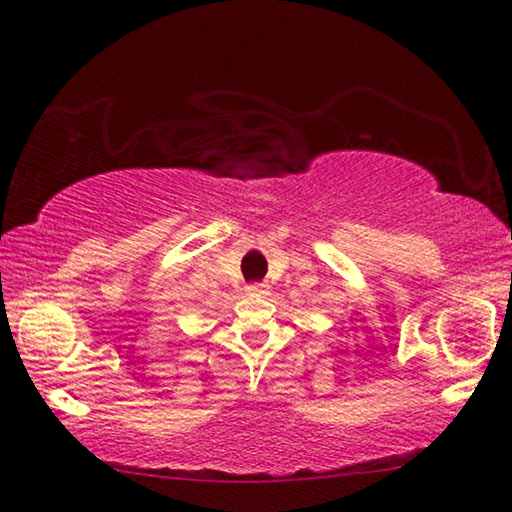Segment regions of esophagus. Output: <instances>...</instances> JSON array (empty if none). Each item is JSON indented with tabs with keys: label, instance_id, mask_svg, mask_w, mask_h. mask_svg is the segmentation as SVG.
Wrapping results in <instances>:
<instances>
[{
	"label": "esophagus",
	"instance_id": "obj_1",
	"mask_svg": "<svg viewBox=\"0 0 512 512\" xmlns=\"http://www.w3.org/2000/svg\"><path fill=\"white\" fill-rule=\"evenodd\" d=\"M246 291H248V293H255V296H259V293H266V284L253 282V284H248Z\"/></svg>",
	"mask_w": 512,
	"mask_h": 512
}]
</instances>
